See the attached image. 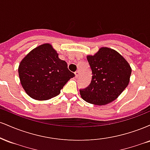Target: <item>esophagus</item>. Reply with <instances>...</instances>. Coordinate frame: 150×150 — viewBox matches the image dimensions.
I'll return each mask as SVG.
<instances>
[{"mask_svg": "<svg viewBox=\"0 0 150 150\" xmlns=\"http://www.w3.org/2000/svg\"><path fill=\"white\" fill-rule=\"evenodd\" d=\"M79 73H79V71H78V70H77V71H75V77H78V76H79Z\"/></svg>", "mask_w": 150, "mask_h": 150, "instance_id": "1", "label": "esophagus"}]
</instances>
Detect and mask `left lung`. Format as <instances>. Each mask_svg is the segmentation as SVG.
Segmentation results:
<instances>
[{
	"mask_svg": "<svg viewBox=\"0 0 150 150\" xmlns=\"http://www.w3.org/2000/svg\"><path fill=\"white\" fill-rule=\"evenodd\" d=\"M92 70L88 87L80 89L81 97L87 102L104 105L114 101L126 88L131 68L120 53L102 47L94 56H87Z\"/></svg>",
	"mask_w": 150,
	"mask_h": 150,
	"instance_id": "1",
	"label": "left lung"
}]
</instances>
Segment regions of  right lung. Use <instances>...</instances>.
Masks as SVG:
<instances>
[{
	"label": "right lung",
	"mask_w": 150,
	"mask_h": 150,
	"mask_svg": "<svg viewBox=\"0 0 150 150\" xmlns=\"http://www.w3.org/2000/svg\"><path fill=\"white\" fill-rule=\"evenodd\" d=\"M19 77L26 93L37 100H48L61 93L75 74L49 44L30 51L19 65Z\"/></svg>",
	"instance_id": "add662e5"
}]
</instances>
